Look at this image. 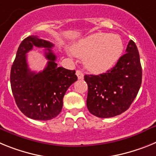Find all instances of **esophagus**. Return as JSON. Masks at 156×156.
<instances>
[{
	"label": "esophagus",
	"mask_w": 156,
	"mask_h": 156,
	"mask_svg": "<svg viewBox=\"0 0 156 156\" xmlns=\"http://www.w3.org/2000/svg\"><path fill=\"white\" fill-rule=\"evenodd\" d=\"M76 75L78 76V79H83L84 74H83V72H82V70H76Z\"/></svg>",
	"instance_id": "esophagus-1"
}]
</instances>
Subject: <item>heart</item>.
<instances>
[{
  "label": "heart",
  "instance_id": "1",
  "mask_svg": "<svg viewBox=\"0 0 156 156\" xmlns=\"http://www.w3.org/2000/svg\"><path fill=\"white\" fill-rule=\"evenodd\" d=\"M123 42L119 35L97 33L79 41L72 47L75 56L84 59L86 68L101 73L112 68L121 56Z\"/></svg>",
  "mask_w": 156,
  "mask_h": 156
}]
</instances>
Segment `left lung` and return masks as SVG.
Instances as JSON below:
<instances>
[{
    "instance_id": "8db88e82",
    "label": "left lung",
    "mask_w": 156,
    "mask_h": 156,
    "mask_svg": "<svg viewBox=\"0 0 156 156\" xmlns=\"http://www.w3.org/2000/svg\"><path fill=\"white\" fill-rule=\"evenodd\" d=\"M126 52L106 73L84 76L88 85L86 105L93 115L111 118L129 108L140 89L142 68L134 41H129Z\"/></svg>"
}]
</instances>
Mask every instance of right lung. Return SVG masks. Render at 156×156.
I'll use <instances>...</instances> for the list:
<instances>
[{
    "instance_id": "obj_1",
    "label": "right lung",
    "mask_w": 156,
    "mask_h": 156,
    "mask_svg": "<svg viewBox=\"0 0 156 156\" xmlns=\"http://www.w3.org/2000/svg\"><path fill=\"white\" fill-rule=\"evenodd\" d=\"M34 46L45 48L48 59L46 68L38 73L31 72L26 62L25 54ZM53 46L37 36H29L19 46L11 69V87L16 104L26 116L35 120L56 117L62 110L67 89L78 79L74 70L58 67L51 49Z\"/></svg>"
}]
</instances>
